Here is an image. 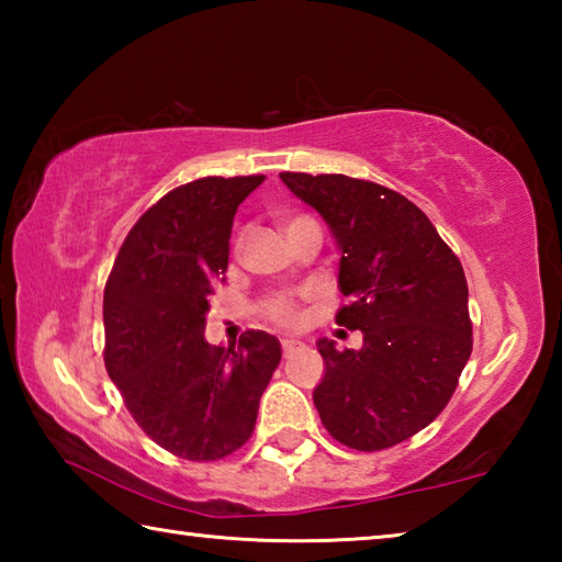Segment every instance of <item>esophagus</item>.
<instances>
[{
	"mask_svg": "<svg viewBox=\"0 0 562 562\" xmlns=\"http://www.w3.org/2000/svg\"><path fill=\"white\" fill-rule=\"evenodd\" d=\"M297 349H302V341H297V339H282V357H290Z\"/></svg>",
	"mask_w": 562,
	"mask_h": 562,
	"instance_id": "1",
	"label": "esophagus"
}]
</instances>
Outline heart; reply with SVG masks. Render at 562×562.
Listing matches in <instances>:
<instances>
[{"label":"heart","mask_w":562,"mask_h":562,"mask_svg":"<svg viewBox=\"0 0 562 562\" xmlns=\"http://www.w3.org/2000/svg\"><path fill=\"white\" fill-rule=\"evenodd\" d=\"M302 221H310V217H284L282 227L290 231L292 225H297ZM262 315L268 317L272 325L280 327H297L302 322V304L294 294H272V297L262 304Z\"/></svg>","instance_id":"heart-1"}]
</instances>
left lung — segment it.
I'll return each mask as SVG.
<instances>
[{"instance_id": "8db88e82", "label": "left lung", "mask_w": 562, "mask_h": 562, "mask_svg": "<svg viewBox=\"0 0 562 562\" xmlns=\"http://www.w3.org/2000/svg\"><path fill=\"white\" fill-rule=\"evenodd\" d=\"M335 235L337 325L364 335L361 349L319 339L325 379L315 406L325 429L357 451H382L443 412L471 357L469 284L459 258L418 207L372 180L280 173Z\"/></svg>"}]
</instances>
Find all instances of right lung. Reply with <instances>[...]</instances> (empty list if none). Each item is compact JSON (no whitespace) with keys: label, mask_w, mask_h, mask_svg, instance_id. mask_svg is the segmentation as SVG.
Returning a JSON list of instances; mask_svg holds the SVG:
<instances>
[{"label":"right lung","mask_w":562,"mask_h":562,"mask_svg":"<svg viewBox=\"0 0 562 562\" xmlns=\"http://www.w3.org/2000/svg\"><path fill=\"white\" fill-rule=\"evenodd\" d=\"M265 176L198 178L138 217L103 290V361L136 424L160 449L217 461L250 439L278 337L247 329L205 341L207 297L223 282L233 217Z\"/></svg>","instance_id":"right-lung-1"}]
</instances>
